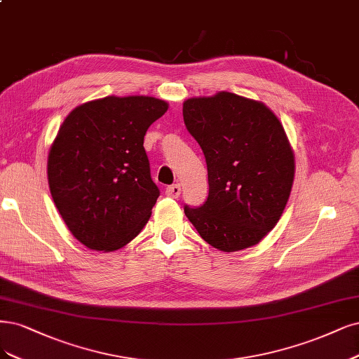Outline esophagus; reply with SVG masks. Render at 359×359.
Segmentation results:
<instances>
[{"label": "esophagus", "instance_id": "1", "mask_svg": "<svg viewBox=\"0 0 359 359\" xmlns=\"http://www.w3.org/2000/svg\"><path fill=\"white\" fill-rule=\"evenodd\" d=\"M181 194V185L180 184H174V185H169L166 189V196L172 197V199H177Z\"/></svg>", "mask_w": 359, "mask_h": 359}]
</instances>
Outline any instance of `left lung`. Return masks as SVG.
<instances>
[{
  "mask_svg": "<svg viewBox=\"0 0 359 359\" xmlns=\"http://www.w3.org/2000/svg\"><path fill=\"white\" fill-rule=\"evenodd\" d=\"M182 116L209 181L206 202L185 205V215L219 251L257 245L276 226L294 181V153L279 118L263 102L230 92L190 97Z\"/></svg>",
  "mask_w": 359,
  "mask_h": 359,
  "instance_id": "8db88e82",
  "label": "left lung"
}]
</instances>
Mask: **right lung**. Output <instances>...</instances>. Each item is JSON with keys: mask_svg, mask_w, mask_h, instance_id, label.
Listing matches in <instances>:
<instances>
[{"mask_svg": "<svg viewBox=\"0 0 359 359\" xmlns=\"http://www.w3.org/2000/svg\"><path fill=\"white\" fill-rule=\"evenodd\" d=\"M168 111L151 96H107L74 108L47 160L48 187L72 236L96 251L135 239L160 194L144 148L147 129Z\"/></svg>", "mask_w": 359, "mask_h": 359, "instance_id": "obj_1", "label": "right lung"}]
</instances>
